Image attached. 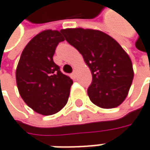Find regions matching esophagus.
Wrapping results in <instances>:
<instances>
[{"label": "esophagus", "mask_w": 150, "mask_h": 150, "mask_svg": "<svg viewBox=\"0 0 150 150\" xmlns=\"http://www.w3.org/2000/svg\"><path fill=\"white\" fill-rule=\"evenodd\" d=\"M71 76H72V78H74V79L76 77V71H75V70L71 74Z\"/></svg>", "instance_id": "obj_1"}]
</instances>
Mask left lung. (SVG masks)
Masks as SVG:
<instances>
[{"label":"left lung","mask_w":150,"mask_h":150,"mask_svg":"<svg viewBox=\"0 0 150 150\" xmlns=\"http://www.w3.org/2000/svg\"><path fill=\"white\" fill-rule=\"evenodd\" d=\"M60 32L80 52L91 70L93 81L87 90L90 100L102 109L120 105L127 97L134 76L126 51L101 30L69 28Z\"/></svg>","instance_id":"obj_1"}]
</instances>
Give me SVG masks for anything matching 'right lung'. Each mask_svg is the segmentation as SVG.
Masks as SVG:
<instances>
[{
    "mask_svg": "<svg viewBox=\"0 0 150 150\" xmlns=\"http://www.w3.org/2000/svg\"><path fill=\"white\" fill-rule=\"evenodd\" d=\"M64 40L60 31L46 30L26 45L16 69L18 93L36 113L51 115L66 105L73 81L53 62L57 44Z\"/></svg>",
    "mask_w": 150,
    "mask_h": 150,
    "instance_id": "right-lung-1",
    "label": "right lung"
}]
</instances>
